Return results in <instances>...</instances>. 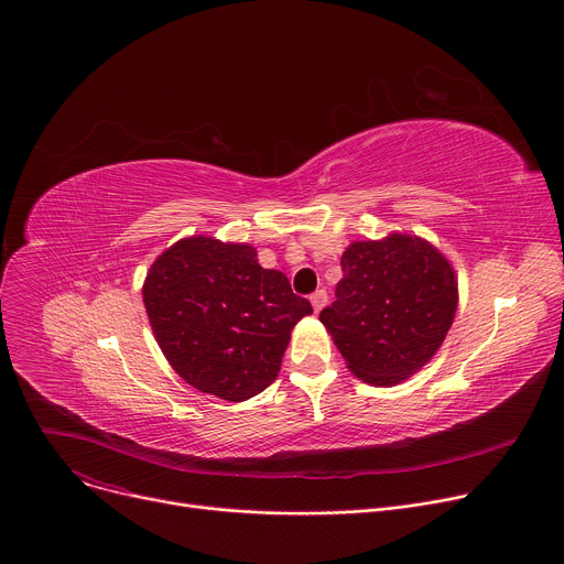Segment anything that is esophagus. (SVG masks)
Returning <instances> with one entry per match:
<instances>
[{
	"label": "esophagus",
	"mask_w": 564,
	"mask_h": 564,
	"mask_svg": "<svg viewBox=\"0 0 564 564\" xmlns=\"http://www.w3.org/2000/svg\"><path fill=\"white\" fill-rule=\"evenodd\" d=\"M311 304H313V311L319 313L324 306H326V290H317L311 294Z\"/></svg>",
	"instance_id": "esophagus-1"
}]
</instances>
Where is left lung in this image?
Wrapping results in <instances>:
<instances>
[{"label":"left lung","instance_id":"8db88e82","mask_svg":"<svg viewBox=\"0 0 564 564\" xmlns=\"http://www.w3.org/2000/svg\"><path fill=\"white\" fill-rule=\"evenodd\" d=\"M335 302L319 313L351 373L392 388L442 347L458 308V276L429 240L390 234L356 240L343 253Z\"/></svg>","mask_w":564,"mask_h":564}]
</instances>
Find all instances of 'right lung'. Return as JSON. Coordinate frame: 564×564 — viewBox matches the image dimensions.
<instances>
[{"instance_id":"obj_1","label":"right lung","mask_w":564,"mask_h":564,"mask_svg":"<svg viewBox=\"0 0 564 564\" xmlns=\"http://www.w3.org/2000/svg\"><path fill=\"white\" fill-rule=\"evenodd\" d=\"M247 242L181 238L147 272L142 302L178 377L224 401L274 383L294 324L311 315L279 270L258 265Z\"/></svg>"}]
</instances>
